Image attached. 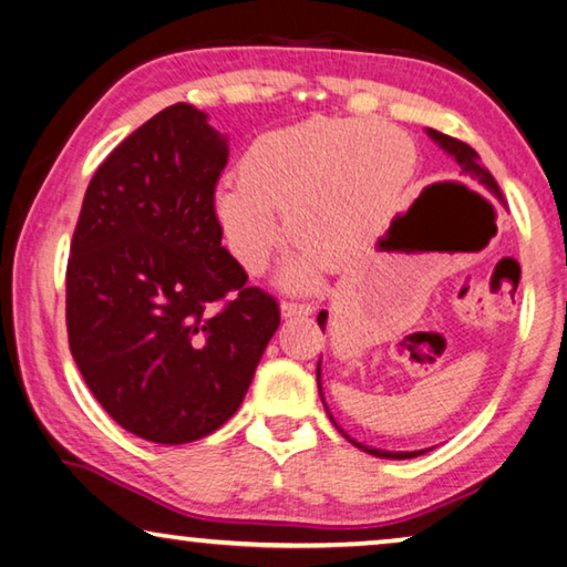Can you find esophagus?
<instances>
[{"label":"esophagus","instance_id":"34e87169","mask_svg":"<svg viewBox=\"0 0 567 567\" xmlns=\"http://www.w3.org/2000/svg\"><path fill=\"white\" fill-rule=\"evenodd\" d=\"M280 310H282V318L285 320H290V318H297V315H312L315 312V305H310V302H282L280 305Z\"/></svg>","mask_w":567,"mask_h":567}]
</instances>
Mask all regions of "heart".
Here are the masks:
<instances>
[{"mask_svg":"<svg viewBox=\"0 0 567 567\" xmlns=\"http://www.w3.org/2000/svg\"><path fill=\"white\" fill-rule=\"evenodd\" d=\"M412 175L415 147L392 124L312 117L257 137L243 157V177L217 185L215 213L233 255L252 272L290 233L300 237L282 280L310 287L332 257L350 260L375 239Z\"/></svg>","mask_w":567,"mask_h":567,"instance_id":"1","label":"heart"}]
</instances>
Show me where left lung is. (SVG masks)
<instances>
[{"label": "left lung", "mask_w": 567, "mask_h": 567, "mask_svg": "<svg viewBox=\"0 0 567 567\" xmlns=\"http://www.w3.org/2000/svg\"><path fill=\"white\" fill-rule=\"evenodd\" d=\"M427 137L435 142V145H440V150H445L450 157H453L457 165H460V169H463V175L465 177H470V179H477L480 185H485L487 189L493 192V195L501 199L503 203V192H501V187H497V182H495V177L491 175V172H487L483 165H480V155L477 152L470 147V145H465V142H460V140H455V137H447V134H443V132H437V130H430L427 127ZM318 324L322 328V332H324V324H328V312H320L318 315ZM318 388H320V398H322V405H324V395H322V382H320V362H318ZM324 410H328V405H324ZM328 415H330V410H328ZM330 420H332V425L340 430V433L350 440V443L354 445V447H360V450H364V453H370V455H375V457H388V460H410V457H417V455H425L427 450H410V453H400V450H380V447H372V445H362V443H358V440H352L348 433H344V430L338 425V422H334V417L330 415Z\"/></svg>", "instance_id": "obj_1"}]
</instances>
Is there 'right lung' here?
Here are the masks:
<instances>
[{
    "mask_svg": "<svg viewBox=\"0 0 567 567\" xmlns=\"http://www.w3.org/2000/svg\"><path fill=\"white\" fill-rule=\"evenodd\" d=\"M177 102L94 172L66 262V332L110 417L159 445L235 415L280 307L223 247L215 185L227 137Z\"/></svg>",
    "mask_w": 567,
    "mask_h": 567,
    "instance_id": "1",
    "label": "right lung"
}]
</instances>
